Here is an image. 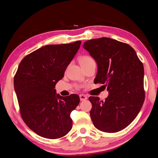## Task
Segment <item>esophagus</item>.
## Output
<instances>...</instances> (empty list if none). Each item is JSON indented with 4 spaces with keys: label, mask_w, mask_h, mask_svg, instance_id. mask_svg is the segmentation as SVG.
Returning <instances> with one entry per match:
<instances>
[{
    "label": "esophagus",
    "mask_w": 158,
    "mask_h": 158,
    "mask_svg": "<svg viewBox=\"0 0 158 158\" xmlns=\"http://www.w3.org/2000/svg\"><path fill=\"white\" fill-rule=\"evenodd\" d=\"M87 97L85 96V95L83 94H80V101H85V100L87 99Z\"/></svg>",
    "instance_id": "esophagus-1"
}]
</instances>
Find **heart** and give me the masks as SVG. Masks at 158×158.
<instances>
[{"mask_svg": "<svg viewBox=\"0 0 158 158\" xmlns=\"http://www.w3.org/2000/svg\"><path fill=\"white\" fill-rule=\"evenodd\" d=\"M79 62H80V64H81V66L83 67V66H84L85 65H88L92 63H94V62H95V61L91 56H89L88 55H84V56H82V57H80L79 59Z\"/></svg>", "mask_w": 158, "mask_h": 158, "instance_id": "1", "label": "heart"}]
</instances>
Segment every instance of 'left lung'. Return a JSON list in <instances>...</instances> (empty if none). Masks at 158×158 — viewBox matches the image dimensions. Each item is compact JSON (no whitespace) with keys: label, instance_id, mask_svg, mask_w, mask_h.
<instances>
[{"label":"left lung","instance_id":"8db88e82","mask_svg":"<svg viewBox=\"0 0 158 158\" xmlns=\"http://www.w3.org/2000/svg\"><path fill=\"white\" fill-rule=\"evenodd\" d=\"M83 47L97 62L95 84L107 86L105 101L91 96L90 117L94 127L105 132H117L134 121L145 99L144 66L132 47L108 37L85 41Z\"/></svg>","mask_w":158,"mask_h":158}]
</instances>
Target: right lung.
I'll return each instance as SVG.
<instances>
[{"label":"right lung","instance_id":"1","mask_svg":"<svg viewBox=\"0 0 158 158\" xmlns=\"http://www.w3.org/2000/svg\"><path fill=\"white\" fill-rule=\"evenodd\" d=\"M81 43L42 47L26 55L18 66L14 85L21 117L40 136L57 139L73 127L70 114L78 106L80 98L76 94L56 95L55 88Z\"/></svg>","mask_w":158,"mask_h":158}]
</instances>
